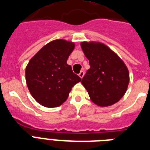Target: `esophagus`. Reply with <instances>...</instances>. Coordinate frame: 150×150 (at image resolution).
Here are the masks:
<instances>
[{
	"instance_id": "esophagus-1",
	"label": "esophagus",
	"mask_w": 150,
	"mask_h": 150,
	"mask_svg": "<svg viewBox=\"0 0 150 150\" xmlns=\"http://www.w3.org/2000/svg\"><path fill=\"white\" fill-rule=\"evenodd\" d=\"M83 76H84V72H83V71L80 72V74H79V76H80V77L82 79L83 77Z\"/></svg>"
}]
</instances>
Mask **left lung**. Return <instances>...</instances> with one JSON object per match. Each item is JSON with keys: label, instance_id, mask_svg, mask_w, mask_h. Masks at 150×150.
<instances>
[{"label": "left lung", "instance_id": "left-lung-1", "mask_svg": "<svg viewBox=\"0 0 150 150\" xmlns=\"http://www.w3.org/2000/svg\"><path fill=\"white\" fill-rule=\"evenodd\" d=\"M81 46L91 66L81 81L91 100L100 107L113 105L120 100L128 89V67L104 43L82 42Z\"/></svg>", "mask_w": 150, "mask_h": 150}]
</instances>
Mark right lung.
Here are the masks:
<instances>
[{
    "label": "right lung",
    "mask_w": 150,
    "mask_h": 150,
    "mask_svg": "<svg viewBox=\"0 0 150 150\" xmlns=\"http://www.w3.org/2000/svg\"><path fill=\"white\" fill-rule=\"evenodd\" d=\"M74 48L73 42L56 39L44 45L28 63V88L35 100L44 107L63 105L72 87L81 81L67 63Z\"/></svg>",
    "instance_id": "1"
}]
</instances>
